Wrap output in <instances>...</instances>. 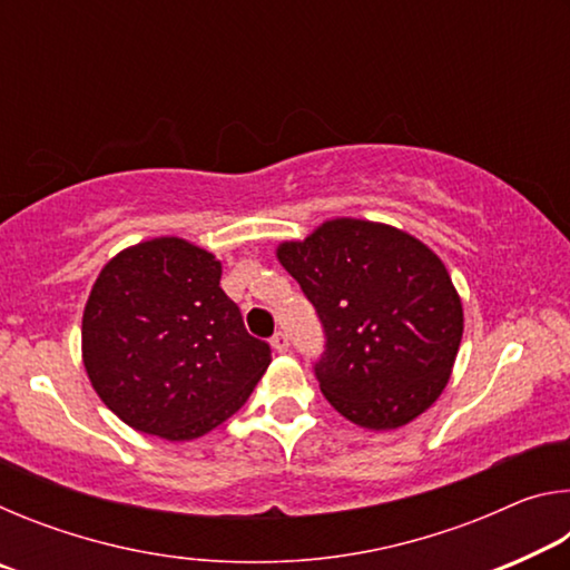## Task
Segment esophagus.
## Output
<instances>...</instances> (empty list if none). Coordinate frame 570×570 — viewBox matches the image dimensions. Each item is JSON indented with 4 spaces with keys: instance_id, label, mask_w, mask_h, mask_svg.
<instances>
[{
    "instance_id": "1",
    "label": "esophagus",
    "mask_w": 570,
    "mask_h": 570,
    "mask_svg": "<svg viewBox=\"0 0 570 570\" xmlns=\"http://www.w3.org/2000/svg\"><path fill=\"white\" fill-rule=\"evenodd\" d=\"M272 346L278 352V354H286L288 352V336L284 332H276L272 336Z\"/></svg>"
}]
</instances>
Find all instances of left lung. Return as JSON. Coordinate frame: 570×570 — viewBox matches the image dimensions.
<instances>
[{
    "label": "left lung",
    "instance_id": "1",
    "mask_svg": "<svg viewBox=\"0 0 570 570\" xmlns=\"http://www.w3.org/2000/svg\"><path fill=\"white\" fill-rule=\"evenodd\" d=\"M276 256L320 314L326 344L314 374L336 412L394 430L440 397L462 304L435 250L387 224L334 218Z\"/></svg>",
    "mask_w": 570,
    "mask_h": 570
}]
</instances>
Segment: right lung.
Wrapping results in <instances>:
<instances>
[{
	"label": "right lung",
	"instance_id": "add662e5",
	"mask_svg": "<svg viewBox=\"0 0 570 570\" xmlns=\"http://www.w3.org/2000/svg\"><path fill=\"white\" fill-rule=\"evenodd\" d=\"M82 362L100 400L170 442L236 414L272 362L220 288V262L176 236L110 258L82 314Z\"/></svg>",
	"mask_w": 570,
	"mask_h": 570
}]
</instances>
